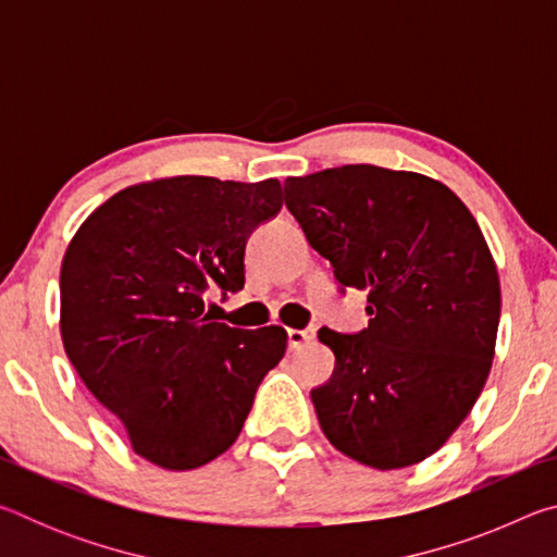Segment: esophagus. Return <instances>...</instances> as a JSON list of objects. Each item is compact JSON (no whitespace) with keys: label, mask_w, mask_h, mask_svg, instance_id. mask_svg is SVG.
Masks as SVG:
<instances>
[{"label":"esophagus","mask_w":557,"mask_h":557,"mask_svg":"<svg viewBox=\"0 0 557 557\" xmlns=\"http://www.w3.org/2000/svg\"><path fill=\"white\" fill-rule=\"evenodd\" d=\"M317 336V329L314 326H307V329H287V342H289V348H299L312 342V338Z\"/></svg>","instance_id":"esophagus-1"}]
</instances>
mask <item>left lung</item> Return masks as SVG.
Instances as JSON below:
<instances>
[{"mask_svg":"<svg viewBox=\"0 0 557 557\" xmlns=\"http://www.w3.org/2000/svg\"><path fill=\"white\" fill-rule=\"evenodd\" d=\"M285 203L342 287L369 292V326L319 329L332 379L312 391L326 440L373 469L445 445L494 361L502 287L484 233L435 178L373 164L289 176Z\"/></svg>","mask_w":557,"mask_h":557,"instance_id":"left-lung-1","label":"left lung"}]
</instances>
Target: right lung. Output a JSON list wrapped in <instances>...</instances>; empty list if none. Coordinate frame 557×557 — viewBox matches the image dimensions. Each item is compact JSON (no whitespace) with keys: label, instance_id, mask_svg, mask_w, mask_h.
I'll return each instance as SVG.
<instances>
[{"label":"right lung","instance_id":"right-lung-1","mask_svg":"<svg viewBox=\"0 0 557 557\" xmlns=\"http://www.w3.org/2000/svg\"><path fill=\"white\" fill-rule=\"evenodd\" d=\"M282 184L172 176L92 211L61 265V338L73 369L152 465H209L238 440L282 326L235 329L203 312L206 289L245 285V243L282 209Z\"/></svg>","mask_w":557,"mask_h":557}]
</instances>
